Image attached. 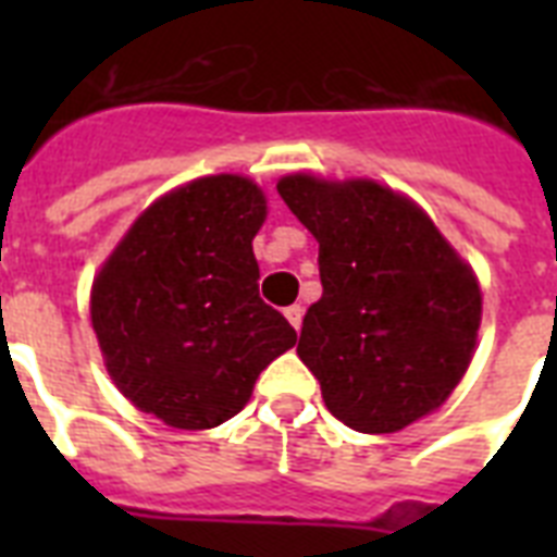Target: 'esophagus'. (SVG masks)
<instances>
[{
  "instance_id": "34e87169",
  "label": "esophagus",
  "mask_w": 557,
  "mask_h": 557,
  "mask_svg": "<svg viewBox=\"0 0 557 557\" xmlns=\"http://www.w3.org/2000/svg\"><path fill=\"white\" fill-rule=\"evenodd\" d=\"M283 314H286L288 323L295 326V332H300V326H304V306H300V304L288 306V309Z\"/></svg>"
}]
</instances>
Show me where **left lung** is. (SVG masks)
I'll list each match as a JSON object with an SVG mask.
<instances>
[{"mask_svg": "<svg viewBox=\"0 0 557 557\" xmlns=\"http://www.w3.org/2000/svg\"><path fill=\"white\" fill-rule=\"evenodd\" d=\"M277 190L318 239L323 297L297 356L330 413L352 431L396 433L440 410L476 349L474 269L424 208L375 178L288 173Z\"/></svg>", "mask_w": 557, "mask_h": 557, "instance_id": "8db88e82", "label": "left lung"}]
</instances>
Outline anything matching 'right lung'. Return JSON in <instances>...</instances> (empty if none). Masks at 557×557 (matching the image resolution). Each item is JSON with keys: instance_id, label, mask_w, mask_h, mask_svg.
<instances>
[{"instance_id": "1", "label": "right lung", "mask_w": 557, "mask_h": 557, "mask_svg": "<svg viewBox=\"0 0 557 557\" xmlns=\"http://www.w3.org/2000/svg\"><path fill=\"white\" fill-rule=\"evenodd\" d=\"M265 216L253 178H193L144 208L100 262L91 330L109 379L141 413L178 431L216 428L297 344L292 323L260 300L251 243Z\"/></svg>"}]
</instances>
